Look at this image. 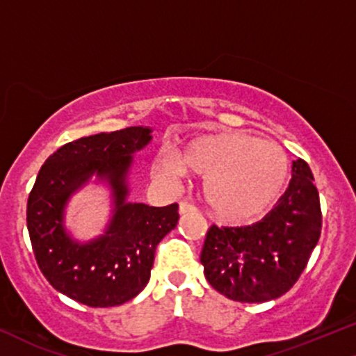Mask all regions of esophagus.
Returning <instances> with one entry per match:
<instances>
[{
    "label": "esophagus",
    "mask_w": 356,
    "mask_h": 356,
    "mask_svg": "<svg viewBox=\"0 0 356 356\" xmlns=\"http://www.w3.org/2000/svg\"><path fill=\"white\" fill-rule=\"evenodd\" d=\"M191 211H195V207L192 204H188V202L182 200L181 204H179V213L181 215H186V213H191Z\"/></svg>",
    "instance_id": "34e87169"
}]
</instances>
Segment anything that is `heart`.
<instances>
[{
    "instance_id": "heart-1",
    "label": "heart",
    "mask_w": 356,
    "mask_h": 356,
    "mask_svg": "<svg viewBox=\"0 0 356 356\" xmlns=\"http://www.w3.org/2000/svg\"><path fill=\"white\" fill-rule=\"evenodd\" d=\"M186 170L204 177L202 192L215 218L246 223L281 199L289 179V159L277 145L248 133H204L188 139L177 157L156 164V172L168 177Z\"/></svg>"
}]
</instances>
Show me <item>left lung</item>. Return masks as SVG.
<instances>
[{"label":"left lung","mask_w":356,"mask_h":356,"mask_svg":"<svg viewBox=\"0 0 356 356\" xmlns=\"http://www.w3.org/2000/svg\"><path fill=\"white\" fill-rule=\"evenodd\" d=\"M322 230L312 170L292 161L289 187L259 222L248 227L211 225L202 248L207 281L238 302H268L296 284Z\"/></svg>","instance_id":"left-lung-1"}]
</instances>
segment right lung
<instances>
[{"label":"right lung","mask_w":356,"mask_h":356,"mask_svg":"<svg viewBox=\"0 0 356 356\" xmlns=\"http://www.w3.org/2000/svg\"><path fill=\"white\" fill-rule=\"evenodd\" d=\"M152 129L131 126L67 143L47 157L28 199V230L39 269L54 289L90 307L121 305L145 289L156 246L177 225V204L128 202L133 154ZM95 177L112 192L106 233L88 242L65 228L70 197Z\"/></svg>","instance_id":"add662e5"}]
</instances>
